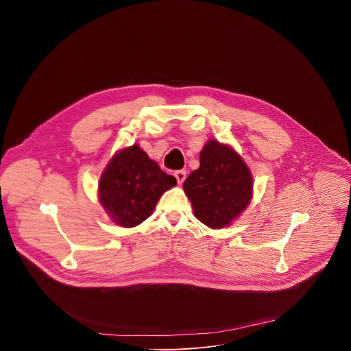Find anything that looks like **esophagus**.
I'll use <instances>...</instances> for the list:
<instances>
[{
	"instance_id": "esophagus-1",
	"label": "esophagus",
	"mask_w": 351,
	"mask_h": 351,
	"mask_svg": "<svg viewBox=\"0 0 351 351\" xmlns=\"http://www.w3.org/2000/svg\"><path fill=\"white\" fill-rule=\"evenodd\" d=\"M175 178L178 180V183L182 184L184 182V179H186V171H176L175 172Z\"/></svg>"
}]
</instances>
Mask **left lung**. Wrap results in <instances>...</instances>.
<instances>
[{"mask_svg":"<svg viewBox=\"0 0 351 351\" xmlns=\"http://www.w3.org/2000/svg\"><path fill=\"white\" fill-rule=\"evenodd\" d=\"M194 217L213 229L232 223L253 197V175L234 149L208 140L199 153V167L183 183Z\"/></svg>","mask_w":351,"mask_h":351,"instance_id":"1","label":"left lung"}]
</instances>
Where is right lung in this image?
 I'll return each instance as SVG.
<instances>
[{
  "mask_svg": "<svg viewBox=\"0 0 351 351\" xmlns=\"http://www.w3.org/2000/svg\"><path fill=\"white\" fill-rule=\"evenodd\" d=\"M176 184L172 175L147 156L138 144L118 152L98 182L99 203L115 223L133 228L153 214L160 197Z\"/></svg>",
  "mask_w": 351,
  "mask_h": 351,
  "instance_id": "1",
  "label": "right lung"
}]
</instances>
